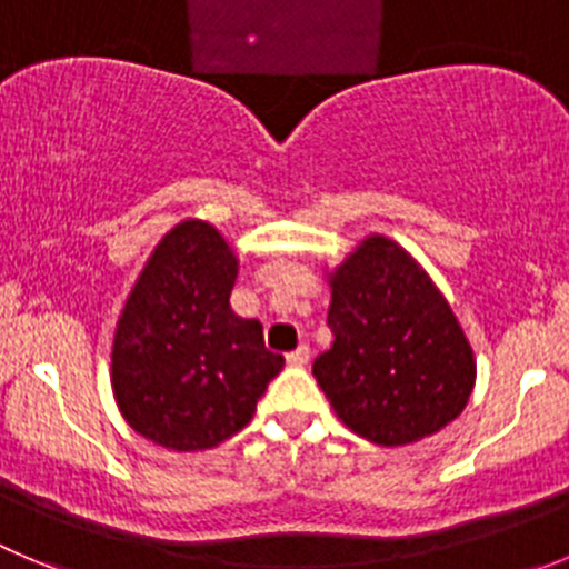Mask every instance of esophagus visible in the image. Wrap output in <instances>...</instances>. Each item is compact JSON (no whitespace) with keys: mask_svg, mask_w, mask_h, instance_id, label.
I'll return each mask as SVG.
<instances>
[{"mask_svg":"<svg viewBox=\"0 0 569 569\" xmlns=\"http://www.w3.org/2000/svg\"><path fill=\"white\" fill-rule=\"evenodd\" d=\"M307 360H310V346H305V343H301L299 349H293V351H290V355H288L290 366H305Z\"/></svg>","mask_w":569,"mask_h":569,"instance_id":"1","label":"esophagus"}]
</instances>
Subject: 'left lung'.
Masks as SVG:
<instances>
[{"instance_id": "8db88e82", "label": "left lung", "mask_w": 569, "mask_h": 569, "mask_svg": "<svg viewBox=\"0 0 569 569\" xmlns=\"http://www.w3.org/2000/svg\"><path fill=\"white\" fill-rule=\"evenodd\" d=\"M335 340L312 375L338 419L382 447L450 425L475 388L461 323L413 257L371 234L329 273Z\"/></svg>"}]
</instances>
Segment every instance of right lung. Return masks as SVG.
Instances as JSON below:
<instances>
[{
	"mask_svg": "<svg viewBox=\"0 0 569 569\" xmlns=\"http://www.w3.org/2000/svg\"><path fill=\"white\" fill-rule=\"evenodd\" d=\"M237 257L214 226L183 220L139 273L111 349V386L128 425L178 452L218 447L251 421L284 366L262 323L229 305Z\"/></svg>",
	"mask_w": 569,
	"mask_h": 569,
	"instance_id": "add662e5",
	"label": "right lung"
}]
</instances>
